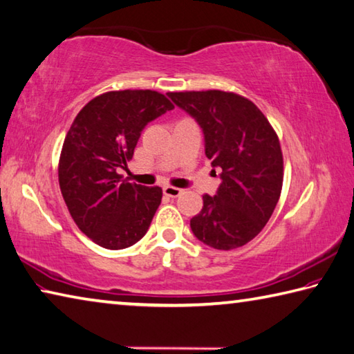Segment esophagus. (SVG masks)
Wrapping results in <instances>:
<instances>
[{"mask_svg":"<svg viewBox=\"0 0 354 354\" xmlns=\"http://www.w3.org/2000/svg\"><path fill=\"white\" fill-rule=\"evenodd\" d=\"M183 194L181 189L178 187H173V185H165L164 187V195L165 196H170V198H176Z\"/></svg>","mask_w":354,"mask_h":354,"instance_id":"34e87169","label":"esophagus"}]
</instances>
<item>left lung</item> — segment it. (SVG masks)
<instances>
[{"label":"left lung","mask_w":354,"mask_h":354,"mask_svg":"<svg viewBox=\"0 0 354 354\" xmlns=\"http://www.w3.org/2000/svg\"><path fill=\"white\" fill-rule=\"evenodd\" d=\"M169 97L201 125L205 156L223 170L216 195H203L190 227L210 248H241L261 232L279 203L283 155L277 133L254 102L236 93L207 89Z\"/></svg>","instance_id":"left-lung-1"}]
</instances>
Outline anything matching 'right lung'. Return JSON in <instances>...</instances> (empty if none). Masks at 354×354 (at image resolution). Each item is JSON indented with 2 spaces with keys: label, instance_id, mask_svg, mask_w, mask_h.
I'll return each mask as SVG.
<instances>
[{
  "label": "right lung",
  "instance_id": "right-lung-1",
  "mask_svg": "<svg viewBox=\"0 0 354 354\" xmlns=\"http://www.w3.org/2000/svg\"><path fill=\"white\" fill-rule=\"evenodd\" d=\"M175 105L151 89L97 95L82 108L66 133L59 184L83 234L105 249H124L147 234L162 189L128 183L119 175L133 158L140 131Z\"/></svg>",
  "mask_w": 354,
  "mask_h": 354
}]
</instances>
